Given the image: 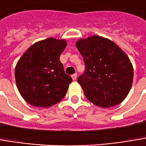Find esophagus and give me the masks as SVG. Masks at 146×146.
I'll return each mask as SVG.
<instances>
[{
	"label": "esophagus",
	"mask_w": 146,
	"mask_h": 146,
	"mask_svg": "<svg viewBox=\"0 0 146 146\" xmlns=\"http://www.w3.org/2000/svg\"><path fill=\"white\" fill-rule=\"evenodd\" d=\"M71 78H72V80H76V78H77V75H76V74H74V75H72V76H71Z\"/></svg>",
	"instance_id": "esophagus-1"
}]
</instances>
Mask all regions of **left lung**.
Masks as SVG:
<instances>
[{
    "instance_id": "obj_1",
    "label": "left lung",
    "mask_w": 146,
    "mask_h": 146,
    "mask_svg": "<svg viewBox=\"0 0 146 146\" xmlns=\"http://www.w3.org/2000/svg\"><path fill=\"white\" fill-rule=\"evenodd\" d=\"M76 46L83 56L86 70L78 83L94 105L109 108L121 103L133 83V66L128 56L114 41L92 36Z\"/></svg>"
}]
</instances>
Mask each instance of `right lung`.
I'll list each match as a JSON object with an SVG mask.
<instances>
[{
  "label": "right lung",
  "mask_w": 146,
  "mask_h": 146,
  "mask_svg": "<svg viewBox=\"0 0 146 146\" xmlns=\"http://www.w3.org/2000/svg\"><path fill=\"white\" fill-rule=\"evenodd\" d=\"M66 47V40L50 37L29 47L18 60L16 86L28 104L47 108L65 97L72 81L60 60Z\"/></svg>",
  "instance_id": "1"
}]
</instances>
